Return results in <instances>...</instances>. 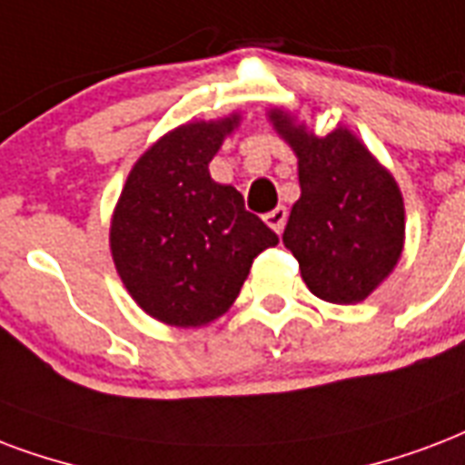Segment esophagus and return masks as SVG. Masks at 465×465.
Returning a JSON list of instances; mask_svg holds the SVG:
<instances>
[{
    "mask_svg": "<svg viewBox=\"0 0 465 465\" xmlns=\"http://www.w3.org/2000/svg\"><path fill=\"white\" fill-rule=\"evenodd\" d=\"M265 224L271 226L272 232H282V229H285V222H288V209L285 207H275L272 209V212H268V214H265Z\"/></svg>",
    "mask_w": 465,
    "mask_h": 465,
    "instance_id": "1",
    "label": "esophagus"
}]
</instances>
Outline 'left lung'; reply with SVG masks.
Instances as JSON below:
<instances>
[{
  "mask_svg": "<svg viewBox=\"0 0 465 465\" xmlns=\"http://www.w3.org/2000/svg\"><path fill=\"white\" fill-rule=\"evenodd\" d=\"M268 116L295 151L302 190L282 243L312 295L363 302L402 256L405 204L395 177L349 129L314 136L282 109Z\"/></svg>",
  "mask_w": 465,
  "mask_h": 465,
  "instance_id": "left-lung-1",
  "label": "left lung"
}]
</instances>
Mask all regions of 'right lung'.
Returning <instances> with one entry per match:
<instances>
[{"instance_id": "obj_1", "label": "right lung", "mask_w": 465, "mask_h": 465, "mask_svg": "<svg viewBox=\"0 0 465 465\" xmlns=\"http://www.w3.org/2000/svg\"><path fill=\"white\" fill-rule=\"evenodd\" d=\"M239 119L168 131L138 158L116 202L109 229L116 272L138 307L170 327L222 317L253 258L278 243L236 187L209 175V161Z\"/></svg>"}]
</instances>
